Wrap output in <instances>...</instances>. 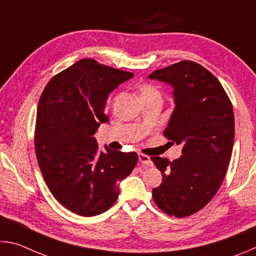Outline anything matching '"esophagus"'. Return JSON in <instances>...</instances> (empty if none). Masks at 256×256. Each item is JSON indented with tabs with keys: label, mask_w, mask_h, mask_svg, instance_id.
Masks as SVG:
<instances>
[{
	"label": "esophagus",
	"mask_w": 256,
	"mask_h": 256,
	"mask_svg": "<svg viewBox=\"0 0 256 256\" xmlns=\"http://www.w3.org/2000/svg\"><path fill=\"white\" fill-rule=\"evenodd\" d=\"M138 162H140L142 164H146V166H152L154 164L149 156L144 154H138Z\"/></svg>",
	"instance_id": "34e87169"
}]
</instances>
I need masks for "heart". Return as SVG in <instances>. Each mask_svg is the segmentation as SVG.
I'll list each match as a JSON object with an SVG mask.
<instances>
[{"mask_svg": "<svg viewBox=\"0 0 256 256\" xmlns=\"http://www.w3.org/2000/svg\"><path fill=\"white\" fill-rule=\"evenodd\" d=\"M138 94H140L141 102L154 100V99L162 100V92H160V90L157 86L150 84H142L138 86Z\"/></svg>", "mask_w": 256, "mask_h": 256, "instance_id": "obj_1", "label": "heart"}]
</instances>
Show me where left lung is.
Segmentation results:
<instances>
[{"mask_svg": "<svg viewBox=\"0 0 256 256\" xmlns=\"http://www.w3.org/2000/svg\"><path fill=\"white\" fill-rule=\"evenodd\" d=\"M149 78L174 86L176 106L164 136L183 146L174 162L151 157L162 175L152 198L164 214L184 218L212 200L226 175L235 138L232 102L219 80L192 60L156 70Z\"/></svg>", "mask_w": 256, "mask_h": 256, "instance_id": "left-lung-1", "label": "left lung"}]
</instances>
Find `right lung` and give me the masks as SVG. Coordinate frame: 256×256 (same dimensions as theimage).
<instances>
[{
	"mask_svg": "<svg viewBox=\"0 0 256 256\" xmlns=\"http://www.w3.org/2000/svg\"><path fill=\"white\" fill-rule=\"evenodd\" d=\"M131 72L84 58L58 73L37 108L34 149L50 193L73 214L92 216L118 200V182L131 174L136 152L98 151L94 134L108 122V94L131 79Z\"/></svg>",
	"mask_w": 256,
	"mask_h": 256,
	"instance_id": "add662e5",
	"label": "right lung"
}]
</instances>
